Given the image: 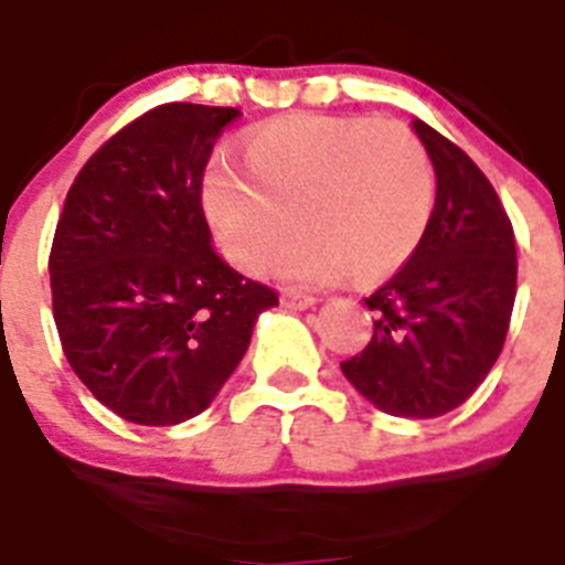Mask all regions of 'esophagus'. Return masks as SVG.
Returning <instances> with one entry per match:
<instances>
[{"label": "esophagus", "instance_id": "obj_1", "mask_svg": "<svg viewBox=\"0 0 565 565\" xmlns=\"http://www.w3.org/2000/svg\"><path fill=\"white\" fill-rule=\"evenodd\" d=\"M279 300H282V306H286V309H309V306L315 303V297L306 295V291H300V288H282Z\"/></svg>", "mask_w": 565, "mask_h": 565}]
</instances>
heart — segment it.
Instances as JSON below:
<instances>
[{"instance_id": "obj_1", "label": "heart", "mask_w": 565, "mask_h": 565, "mask_svg": "<svg viewBox=\"0 0 565 565\" xmlns=\"http://www.w3.org/2000/svg\"><path fill=\"white\" fill-rule=\"evenodd\" d=\"M250 178L226 161L203 177L217 247L244 274L268 268L295 223L279 270L295 279L383 277L422 244L436 177L409 126L374 117L286 115L244 143Z\"/></svg>"}]
</instances>
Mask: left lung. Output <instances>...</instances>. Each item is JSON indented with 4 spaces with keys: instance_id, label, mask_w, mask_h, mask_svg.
I'll return each instance as SVG.
<instances>
[{
    "instance_id": "obj_1",
    "label": "left lung",
    "mask_w": 565,
    "mask_h": 565,
    "mask_svg": "<svg viewBox=\"0 0 565 565\" xmlns=\"http://www.w3.org/2000/svg\"><path fill=\"white\" fill-rule=\"evenodd\" d=\"M413 126L436 168V205L413 256L365 297L374 335L342 371L383 413L436 418L495 365L519 265L513 223L483 170L433 126Z\"/></svg>"
}]
</instances>
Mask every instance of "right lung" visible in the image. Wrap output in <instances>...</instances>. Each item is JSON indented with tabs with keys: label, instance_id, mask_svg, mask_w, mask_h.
<instances>
[{
	"label": "right lung",
	"instance_id": "add662e5",
	"mask_svg": "<svg viewBox=\"0 0 565 565\" xmlns=\"http://www.w3.org/2000/svg\"><path fill=\"white\" fill-rule=\"evenodd\" d=\"M238 108L164 103L78 170L50 250L70 369L126 422L168 427L212 404L274 288L214 253L203 170Z\"/></svg>",
	"mask_w": 565,
	"mask_h": 565
}]
</instances>
